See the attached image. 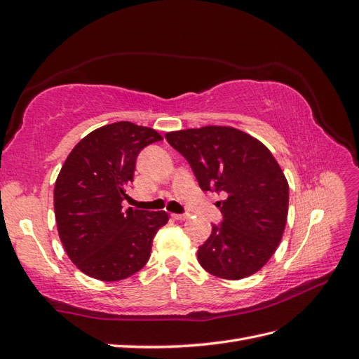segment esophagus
<instances>
[{
    "mask_svg": "<svg viewBox=\"0 0 359 359\" xmlns=\"http://www.w3.org/2000/svg\"><path fill=\"white\" fill-rule=\"evenodd\" d=\"M172 217L176 220H187L189 217V214H172Z\"/></svg>",
    "mask_w": 359,
    "mask_h": 359,
    "instance_id": "obj_1",
    "label": "esophagus"
}]
</instances>
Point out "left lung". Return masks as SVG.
Instances as JSON below:
<instances>
[{"label":"left lung","instance_id":"obj_1","mask_svg":"<svg viewBox=\"0 0 359 359\" xmlns=\"http://www.w3.org/2000/svg\"><path fill=\"white\" fill-rule=\"evenodd\" d=\"M168 144L185 157L200 188L223 193V222L198 246L202 268L240 280L260 271L285 232L289 185L278 162L260 140L232 127L208 125L171 131Z\"/></svg>","mask_w":359,"mask_h":359}]
</instances>
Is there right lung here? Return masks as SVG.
Masks as SVG:
<instances>
[{
	"label": "right lung",
	"mask_w": 359,
	"mask_h": 359,
	"mask_svg": "<svg viewBox=\"0 0 359 359\" xmlns=\"http://www.w3.org/2000/svg\"><path fill=\"white\" fill-rule=\"evenodd\" d=\"M162 140L153 128L114 122L72 149L55 183L57 232L70 260L88 277L119 281L147 264L165 211L123 210L142 148Z\"/></svg>",
	"instance_id": "obj_1"
}]
</instances>
